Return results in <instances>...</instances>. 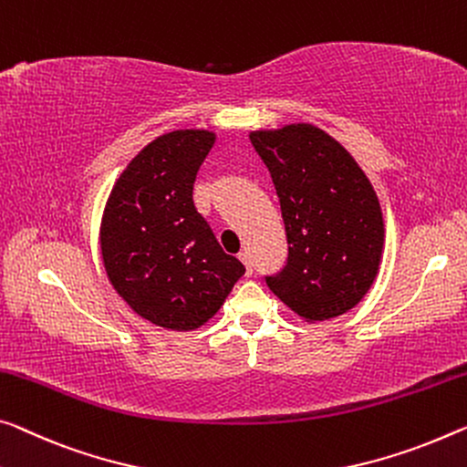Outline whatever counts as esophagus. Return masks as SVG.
I'll return each instance as SVG.
<instances>
[{"label": "esophagus", "mask_w": 467, "mask_h": 467, "mask_svg": "<svg viewBox=\"0 0 467 467\" xmlns=\"http://www.w3.org/2000/svg\"><path fill=\"white\" fill-rule=\"evenodd\" d=\"M238 256H240V261L244 263V267H246V274L253 275V261H250V254L246 253V250H242Z\"/></svg>", "instance_id": "esophagus-1"}]
</instances>
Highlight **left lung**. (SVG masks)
Returning a JSON list of instances; mask_svg holds the SVG:
<instances>
[{
    "label": "left lung",
    "mask_w": 467,
    "mask_h": 467,
    "mask_svg": "<svg viewBox=\"0 0 467 467\" xmlns=\"http://www.w3.org/2000/svg\"><path fill=\"white\" fill-rule=\"evenodd\" d=\"M274 179L288 263L269 290L317 324L350 311L374 285L384 250L376 190L342 143L311 123L250 131Z\"/></svg>",
    "instance_id": "8db88e82"
}]
</instances>
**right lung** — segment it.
Wrapping results in <instances>:
<instances>
[{
    "instance_id": "1",
    "label": "right lung",
    "mask_w": 467,
    "mask_h": 467,
    "mask_svg": "<svg viewBox=\"0 0 467 467\" xmlns=\"http://www.w3.org/2000/svg\"><path fill=\"white\" fill-rule=\"evenodd\" d=\"M217 135L177 129L140 150L106 200L99 246L112 288L150 324L192 332L223 306L244 265L193 206Z\"/></svg>"
}]
</instances>
